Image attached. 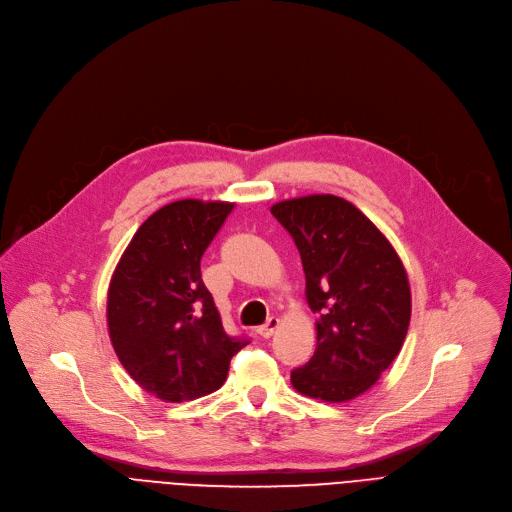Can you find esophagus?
Here are the masks:
<instances>
[{"label": "esophagus", "instance_id": "1", "mask_svg": "<svg viewBox=\"0 0 512 512\" xmlns=\"http://www.w3.org/2000/svg\"><path fill=\"white\" fill-rule=\"evenodd\" d=\"M278 326H280V319H278V317H270V319H267L265 324L257 330V334H259L261 338H272V336L276 334Z\"/></svg>", "mask_w": 512, "mask_h": 512}]
</instances>
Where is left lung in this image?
<instances>
[{
    "label": "left lung",
    "instance_id": "1",
    "mask_svg": "<svg viewBox=\"0 0 512 512\" xmlns=\"http://www.w3.org/2000/svg\"><path fill=\"white\" fill-rule=\"evenodd\" d=\"M272 213L301 253L305 297L317 313L315 353L292 371V388L324 402L353 400L380 380L407 338L405 265L380 228L342 197L286 199Z\"/></svg>",
    "mask_w": 512,
    "mask_h": 512
}]
</instances>
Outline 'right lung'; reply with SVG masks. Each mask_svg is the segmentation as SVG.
Returning a JSON list of instances; mask_svg holds the SVG:
<instances>
[{
  "label": "right lung",
  "instance_id": "add662e5",
  "mask_svg": "<svg viewBox=\"0 0 512 512\" xmlns=\"http://www.w3.org/2000/svg\"><path fill=\"white\" fill-rule=\"evenodd\" d=\"M234 203L182 199L157 209L122 253L107 288V330L130 378L164 402L218 390L249 340L224 332L201 257Z\"/></svg>",
  "mask_w": 512,
  "mask_h": 512
}]
</instances>
